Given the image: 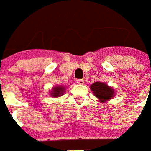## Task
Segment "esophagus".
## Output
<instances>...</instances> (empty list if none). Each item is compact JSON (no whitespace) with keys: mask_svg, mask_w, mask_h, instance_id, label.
<instances>
[{"mask_svg":"<svg viewBox=\"0 0 151 151\" xmlns=\"http://www.w3.org/2000/svg\"><path fill=\"white\" fill-rule=\"evenodd\" d=\"M76 82L78 83V84H80V85H83V84H84V81H83V80H77Z\"/></svg>","mask_w":151,"mask_h":151,"instance_id":"1","label":"esophagus"}]
</instances>
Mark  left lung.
<instances>
[{
  "instance_id": "8db88e82",
  "label": "left lung",
  "mask_w": 151,
  "mask_h": 151,
  "mask_svg": "<svg viewBox=\"0 0 151 151\" xmlns=\"http://www.w3.org/2000/svg\"><path fill=\"white\" fill-rule=\"evenodd\" d=\"M90 88L93 95L101 103L109 101L116 95V90L103 81H95L90 86Z\"/></svg>"
}]
</instances>
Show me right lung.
<instances>
[{"mask_svg": "<svg viewBox=\"0 0 151 151\" xmlns=\"http://www.w3.org/2000/svg\"><path fill=\"white\" fill-rule=\"evenodd\" d=\"M65 92H66V86L56 85V86H53V88L51 89V91L49 92V95L54 98H57V97L62 96L65 93Z\"/></svg>", "mask_w": 151, "mask_h": 151, "instance_id": "right-lung-1", "label": "right lung"}]
</instances>
